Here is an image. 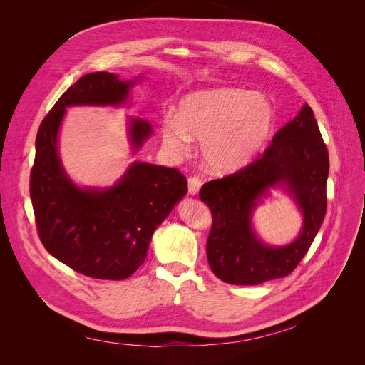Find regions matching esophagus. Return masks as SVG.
<instances>
[{"label":"esophagus","mask_w":365,"mask_h":365,"mask_svg":"<svg viewBox=\"0 0 365 365\" xmlns=\"http://www.w3.org/2000/svg\"><path fill=\"white\" fill-rule=\"evenodd\" d=\"M201 185H202V182H201L200 178H195V176L194 178H189L187 179V190H189V194L190 195H197L200 192Z\"/></svg>","instance_id":"34e87169"}]
</instances>
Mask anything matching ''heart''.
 <instances>
[{
    "label": "heart",
    "mask_w": 365,
    "mask_h": 365,
    "mask_svg": "<svg viewBox=\"0 0 365 365\" xmlns=\"http://www.w3.org/2000/svg\"><path fill=\"white\" fill-rule=\"evenodd\" d=\"M274 127L275 109L263 93L215 87L183 96L176 115L163 120L161 138L178 155L189 150L192 139L201 140L205 168L225 176L255 163Z\"/></svg>",
    "instance_id": "b5f03b06"
}]
</instances>
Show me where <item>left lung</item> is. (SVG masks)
Returning <instances> with one entry per match:
<instances>
[{"label": "left lung", "instance_id": "8db88e82", "mask_svg": "<svg viewBox=\"0 0 365 365\" xmlns=\"http://www.w3.org/2000/svg\"><path fill=\"white\" fill-rule=\"evenodd\" d=\"M329 152L311 106H302L272 139L263 157L241 171L204 183L200 198L213 216L207 259L213 274L235 285H257L290 275L322 225L327 195ZM271 188L297 202L304 222L298 238L285 246L263 243L252 227V212Z\"/></svg>", "mask_w": 365, "mask_h": 365}]
</instances>
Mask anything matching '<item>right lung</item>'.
Returning a JSON list of instances; mask_svg holds the SVG:
<instances>
[{"label":"right lung","instance_id":"add662e5","mask_svg":"<svg viewBox=\"0 0 365 365\" xmlns=\"http://www.w3.org/2000/svg\"><path fill=\"white\" fill-rule=\"evenodd\" d=\"M142 76L87 73L56 102L38 128L29 192L38 235L46 250L73 271L98 279H125L145 262L152 234L186 195L178 168L134 161L109 187H83L66 173L59 131L71 106H123ZM143 118L128 120V140L138 152L150 138Z\"/></svg>","mask_w":365,"mask_h":365}]
</instances>
